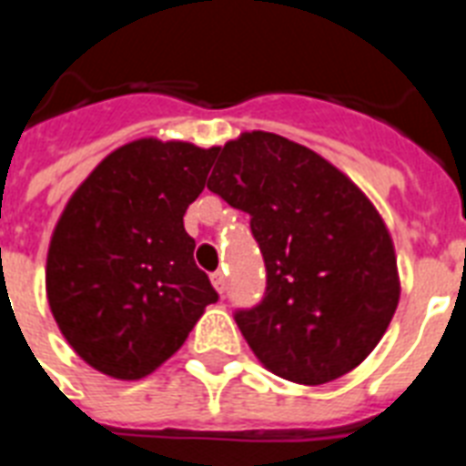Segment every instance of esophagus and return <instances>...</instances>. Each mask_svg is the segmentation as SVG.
<instances>
[{"label": "esophagus", "instance_id": "esophagus-1", "mask_svg": "<svg viewBox=\"0 0 466 466\" xmlns=\"http://www.w3.org/2000/svg\"><path fill=\"white\" fill-rule=\"evenodd\" d=\"M210 280H212V285H215V290H218L219 295H222V292L227 290V280H225V273H222V270H218V273H212Z\"/></svg>", "mask_w": 466, "mask_h": 466}]
</instances>
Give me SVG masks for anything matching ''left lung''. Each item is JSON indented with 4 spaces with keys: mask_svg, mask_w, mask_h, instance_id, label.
I'll use <instances>...</instances> for the list:
<instances>
[{
    "mask_svg": "<svg viewBox=\"0 0 466 466\" xmlns=\"http://www.w3.org/2000/svg\"><path fill=\"white\" fill-rule=\"evenodd\" d=\"M208 188L251 215L268 285L237 326L263 368L317 387L368 358L401 295L394 241L365 193L331 161L251 130L215 152Z\"/></svg>",
    "mask_w": 466,
    "mask_h": 466,
    "instance_id": "1",
    "label": "left lung"
}]
</instances>
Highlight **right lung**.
<instances>
[{"label": "right lung", "mask_w": 466, "mask_h": 466, "mask_svg": "<svg viewBox=\"0 0 466 466\" xmlns=\"http://www.w3.org/2000/svg\"><path fill=\"white\" fill-rule=\"evenodd\" d=\"M215 152L181 140L127 142L84 178L55 225L47 305L72 350L113 380L155 372L218 302L183 227Z\"/></svg>", "instance_id": "right-lung-1"}]
</instances>
